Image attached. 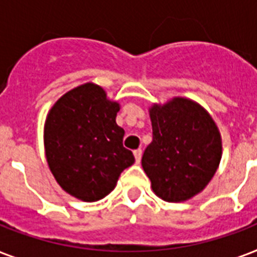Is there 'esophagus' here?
<instances>
[{
	"instance_id": "1",
	"label": "esophagus",
	"mask_w": 257,
	"mask_h": 257,
	"mask_svg": "<svg viewBox=\"0 0 257 257\" xmlns=\"http://www.w3.org/2000/svg\"><path fill=\"white\" fill-rule=\"evenodd\" d=\"M133 155H135L136 163H140L141 156H143V151H141V149H136V151H133Z\"/></svg>"
}]
</instances>
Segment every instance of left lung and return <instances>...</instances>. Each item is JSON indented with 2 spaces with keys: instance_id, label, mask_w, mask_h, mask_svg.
<instances>
[{
  "instance_id": "left-lung-1",
  "label": "left lung",
  "mask_w": 257,
  "mask_h": 257,
  "mask_svg": "<svg viewBox=\"0 0 257 257\" xmlns=\"http://www.w3.org/2000/svg\"><path fill=\"white\" fill-rule=\"evenodd\" d=\"M152 143L141 164L152 189L165 201H184L204 189L221 159V140L212 117L199 104L175 98L151 109Z\"/></svg>"
}]
</instances>
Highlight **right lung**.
Segmentation results:
<instances>
[{
	"label": "right lung",
	"instance_id": "add662e5",
	"mask_svg": "<svg viewBox=\"0 0 257 257\" xmlns=\"http://www.w3.org/2000/svg\"><path fill=\"white\" fill-rule=\"evenodd\" d=\"M117 102L94 84L74 88L50 109L45 152L57 183L74 197L97 201L114 189L121 172L135 163L116 124Z\"/></svg>",
	"mask_w": 257,
	"mask_h": 257
}]
</instances>
